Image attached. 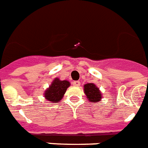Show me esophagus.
<instances>
[{
  "instance_id": "1",
  "label": "esophagus",
  "mask_w": 148,
  "mask_h": 148,
  "mask_svg": "<svg viewBox=\"0 0 148 148\" xmlns=\"http://www.w3.org/2000/svg\"><path fill=\"white\" fill-rule=\"evenodd\" d=\"M73 85L75 87H79L80 86V82L79 81H74L73 82Z\"/></svg>"
}]
</instances>
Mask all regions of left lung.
Returning <instances> with one entry per match:
<instances>
[{"label": "left lung", "instance_id": "obj_1", "mask_svg": "<svg viewBox=\"0 0 148 148\" xmlns=\"http://www.w3.org/2000/svg\"><path fill=\"white\" fill-rule=\"evenodd\" d=\"M84 93L90 102H99L102 99V94L99 88L94 83H87L84 85Z\"/></svg>", "mask_w": 148, "mask_h": 148}]
</instances>
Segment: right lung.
Here are the masks:
<instances>
[{"instance_id":"right-lung-1","label":"right lung","mask_w":148,"mask_h":148,"mask_svg":"<svg viewBox=\"0 0 148 148\" xmlns=\"http://www.w3.org/2000/svg\"><path fill=\"white\" fill-rule=\"evenodd\" d=\"M70 86V82L67 80H60L55 78L51 85L45 90L44 98L51 103H58L63 98L67 88Z\"/></svg>"}]
</instances>
